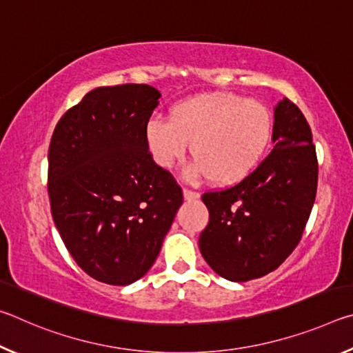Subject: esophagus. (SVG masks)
Here are the masks:
<instances>
[{"label":"esophagus","mask_w":353,"mask_h":353,"mask_svg":"<svg viewBox=\"0 0 353 353\" xmlns=\"http://www.w3.org/2000/svg\"><path fill=\"white\" fill-rule=\"evenodd\" d=\"M183 199L185 201H196L199 199V193H196V191H191V190H183Z\"/></svg>","instance_id":"obj_1"}]
</instances>
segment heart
<instances>
[{
  "label": "heart",
  "instance_id": "obj_1",
  "mask_svg": "<svg viewBox=\"0 0 353 353\" xmlns=\"http://www.w3.org/2000/svg\"><path fill=\"white\" fill-rule=\"evenodd\" d=\"M145 135L154 162L162 168H172L191 143L194 160L183 170L187 181L208 177L214 185H234L265 157L272 117L266 105L240 94L204 93L177 103L170 119H149Z\"/></svg>",
  "mask_w": 353,
  "mask_h": 353
}]
</instances>
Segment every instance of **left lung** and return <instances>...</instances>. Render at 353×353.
I'll return each mask as SVG.
<instances>
[{
    "label": "left lung",
    "instance_id": "1",
    "mask_svg": "<svg viewBox=\"0 0 353 353\" xmlns=\"http://www.w3.org/2000/svg\"><path fill=\"white\" fill-rule=\"evenodd\" d=\"M274 148L235 187L202 196L208 224L199 249L208 266L230 282L266 276L301 241L318 188L313 135L296 104L274 107Z\"/></svg>",
    "mask_w": 353,
    "mask_h": 353
}]
</instances>
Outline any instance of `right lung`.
I'll return each instance as SVG.
<instances>
[{
  "label": "right lung",
  "mask_w": 353,
  "mask_h": 353,
  "mask_svg": "<svg viewBox=\"0 0 353 353\" xmlns=\"http://www.w3.org/2000/svg\"><path fill=\"white\" fill-rule=\"evenodd\" d=\"M160 97L146 83L98 87L65 113L51 139L52 219L82 271L107 285H130L151 270L183 202L146 145Z\"/></svg>",
  "instance_id": "1"
}]
</instances>
